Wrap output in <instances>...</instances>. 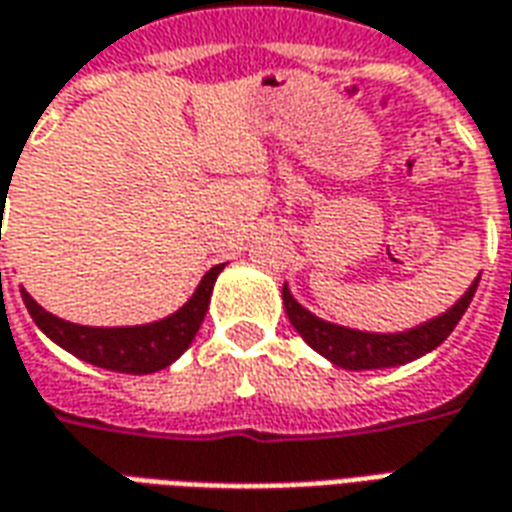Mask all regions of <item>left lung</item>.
Listing matches in <instances>:
<instances>
[{
  "mask_svg": "<svg viewBox=\"0 0 512 512\" xmlns=\"http://www.w3.org/2000/svg\"><path fill=\"white\" fill-rule=\"evenodd\" d=\"M477 282H480V277L474 279L472 288L463 293V299L452 310L406 334H367L326 323L304 310L301 304H296L288 288H282V301H285V312H288L293 329L329 362L345 367V370H378V367H397L414 362L422 354L433 351L439 343H444L469 307Z\"/></svg>",
  "mask_w": 512,
  "mask_h": 512,
  "instance_id": "obj_1",
  "label": "left lung"
}]
</instances>
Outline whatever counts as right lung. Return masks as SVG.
I'll return each instance as SVG.
<instances>
[{"mask_svg":"<svg viewBox=\"0 0 512 512\" xmlns=\"http://www.w3.org/2000/svg\"><path fill=\"white\" fill-rule=\"evenodd\" d=\"M222 266H213L202 277L197 293L180 307L175 315L164 321L147 323V326H123V329H93V326H76V323L54 318L51 312L38 307V301L21 290V299L27 304L32 321L38 323L40 332L51 337L54 343L62 345L65 351L79 356L84 362L117 373H131V376H145L172 365L194 340L200 329L202 318L208 312L213 282L219 277Z\"/></svg>","mask_w":512,"mask_h":512,"instance_id":"obj_1","label":"right lung"}]
</instances>
